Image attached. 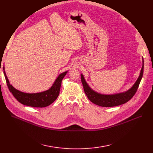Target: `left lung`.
I'll list each match as a JSON object with an SVG mask.
<instances>
[{"label":"left lung","instance_id":"8db88e82","mask_svg":"<svg viewBox=\"0 0 153 153\" xmlns=\"http://www.w3.org/2000/svg\"><path fill=\"white\" fill-rule=\"evenodd\" d=\"M144 60L143 59V66L140 74L133 86L126 91L113 94H104L99 93L91 88L85 81L83 74H81L82 83L83 86L84 91L88 98L92 103L103 107H112L126 103L133 98L136 93L143 75Z\"/></svg>","mask_w":153,"mask_h":153}]
</instances>
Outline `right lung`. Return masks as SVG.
<instances>
[{
    "instance_id": "add662e5",
    "label": "right lung",
    "mask_w": 153,
    "mask_h": 153,
    "mask_svg": "<svg viewBox=\"0 0 153 153\" xmlns=\"http://www.w3.org/2000/svg\"><path fill=\"white\" fill-rule=\"evenodd\" d=\"M67 72L68 71L60 74L55 79L51 88L48 90L40 93H27L16 89L12 85H10L8 78L6 75L4 67V74L7 85L13 96L20 103L26 106L36 108L46 107L54 102L59 95L62 81Z\"/></svg>"
}]
</instances>
